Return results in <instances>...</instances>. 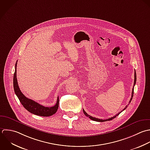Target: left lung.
Wrapping results in <instances>:
<instances>
[{"label": "left lung", "instance_id": "obj_1", "mask_svg": "<svg viewBox=\"0 0 150 150\" xmlns=\"http://www.w3.org/2000/svg\"><path fill=\"white\" fill-rule=\"evenodd\" d=\"M136 79H137V78H136V70H135V71H134V86H133V89H132V98H131V99H130V102H129V103L131 102V101H132V99H133V94H134V86H135V85H136ZM127 108V106H126V107H125V108L122 110V111H121L120 113H119L118 114H117L116 115H115V116H113V117H110V118H109V119H105V120H102V119H98V118H96V117H93L92 116H90V115H88V113L83 109V113L85 114V115L86 116H87V117H88L90 119H91V120H93V121H96V122H106V121H109V120H113V119H115V117H116V116H118L121 112H122L123 110H125L126 108Z\"/></svg>", "mask_w": 150, "mask_h": 150}]
</instances>
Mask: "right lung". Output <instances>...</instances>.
<instances>
[{
  "label": "right lung",
  "mask_w": 150,
  "mask_h": 150,
  "mask_svg": "<svg viewBox=\"0 0 150 150\" xmlns=\"http://www.w3.org/2000/svg\"><path fill=\"white\" fill-rule=\"evenodd\" d=\"M17 62L15 64V72L13 76V87L14 92L18 98L20 103L23 106V107L29 112L37 115L40 116H44L47 117L50 116L55 114L58 109L59 106V98H57V101L55 106L49 108V107H45L40 104L38 103L37 102L26 98L21 92L20 88L18 85L17 76H16V72H17Z\"/></svg>",
  "instance_id": "right-lung-1"
}]
</instances>
